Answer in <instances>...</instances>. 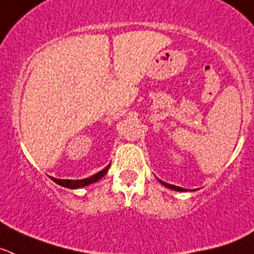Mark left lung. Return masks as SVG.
<instances>
[{
	"instance_id": "obj_1",
	"label": "left lung",
	"mask_w": 254,
	"mask_h": 254,
	"mask_svg": "<svg viewBox=\"0 0 254 254\" xmlns=\"http://www.w3.org/2000/svg\"><path fill=\"white\" fill-rule=\"evenodd\" d=\"M160 183H161V184H164L165 187H167V188L173 189V190H178V191H185V190H187V189L180 188V187H175V185H171V184H167V183H165V182H161V180H160Z\"/></svg>"
}]
</instances>
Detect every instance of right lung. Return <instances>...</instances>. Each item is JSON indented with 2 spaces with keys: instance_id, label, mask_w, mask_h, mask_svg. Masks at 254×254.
<instances>
[{
  "instance_id": "1",
  "label": "right lung",
  "mask_w": 254,
  "mask_h": 254,
  "mask_svg": "<svg viewBox=\"0 0 254 254\" xmlns=\"http://www.w3.org/2000/svg\"><path fill=\"white\" fill-rule=\"evenodd\" d=\"M110 165L107 167L100 171V173H97L96 175H92L90 178H85V179L81 180H60V179H55V178H51V179L54 180L55 183H57L61 187H65V188H70V189H76V188H81V187H85V185H89L92 183H96L103 178L106 175V173L109 171Z\"/></svg>"
}]
</instances>
